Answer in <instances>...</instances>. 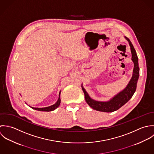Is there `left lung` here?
Listing matches in <instances>:
<instances>
[{
  "instance_id": "8db88e82",
  "label": "left lung",
  "mask_w": 154,
  "mask_h": 154,
  "mask_svg": "<svg viewBox=\"0 0 154 154\" xmlns=\"http://www.w3.org/2000/svg\"><path fill=\"white\" fill-rule=\"evenodd\" d=\"M125 38L128 42L129 45L130 46V50L131 52V60L134 63L132 77L125 88L120 92L119 93L115 95V96L112 97L109 100L106 102H101L97 101L92 99L82 85V90L85 93V100L87 103L94 110L106 112H111L117 111L131 98L136 91L137 83L139 76L138 58L136 52L130 40L126 37H125Z\"/></svg>"
}]
</instances>
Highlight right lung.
<instances>
[{"label": "right lung", "mask_w": 154, "mask_h": 154, "mask_svg": "<svg viewBox=\"0 0 154 154\" xmlns=\"http://www.w3.org/2000/svg\"><path fill=\"white\" fill-rule=\"evenodd\" d=\"M60 94H61V91L59 93V98H58V100H57V102L51 105V106H48V107H45V108H34V107H31V108L35 109V110H37V111H47V112H49V111H54L55 110V109H57L60 105L61 103V98H60Z\"/></svg>", "instance_id": "1"}]
</instances>
